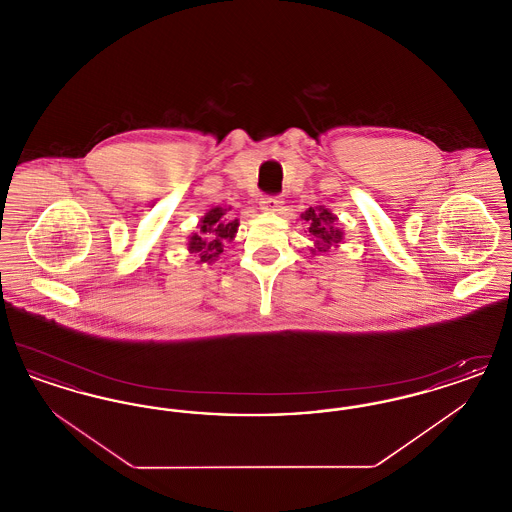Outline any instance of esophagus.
<instances>
[{"instance_id": "esophagus-1", "label": "esophagus", "mask_w": 512, "mask_h": 512, "mask_svg": "<svg viewBox=\"0 0 512 512\" xmlns=\"http://www.w3.org/2000/svg\"><path fill=\"white\" fill-rule=\"evenodd\" d=\"M282 197L280 195H265L263 199H261V209H265V211H280V207H282Z\"/></svg>"}]
</instances>
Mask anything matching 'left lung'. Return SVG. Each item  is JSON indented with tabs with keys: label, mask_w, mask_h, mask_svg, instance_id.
<instances>
[{
	"label": "left lung",
	"mask_w": 512,
	"mask_h": 512,
	"mask_svg": "<svg viewBox=\"0 0 512 512\" xmlns=\"http://www.w3.org/2000/svg\"><path fill=\"white\" fill-rule=\"evenodd\" d=\"M303 220L307 222V230L311 238L317 242L318 251H326L332 245L340 244L343 232L336 228V217L324 207H311L303 213Z\"/></svg>",
	"instance_id": "left-lung-1"
}]
</instances>
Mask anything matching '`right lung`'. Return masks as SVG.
Listing matches in <instances>:
<instances>
[{
    "label": "right lung",
    "mask_w": 512,
    "mask_h": 512,
    "mask_svg": "<svg viewBox=\"0 0 512 512\" xmlns=\"http://www.w3.org/2000/svg\"><path fill=\"white\" fill-rule=\"evenodd\" d=\"M238 232V219L228 215V209H211L197 226V232L190 238L188 249L199 257L201 263H211L222 253L226 240H232Z\"/></svg>",
    "instance_id": "1"
}]
</instances>
